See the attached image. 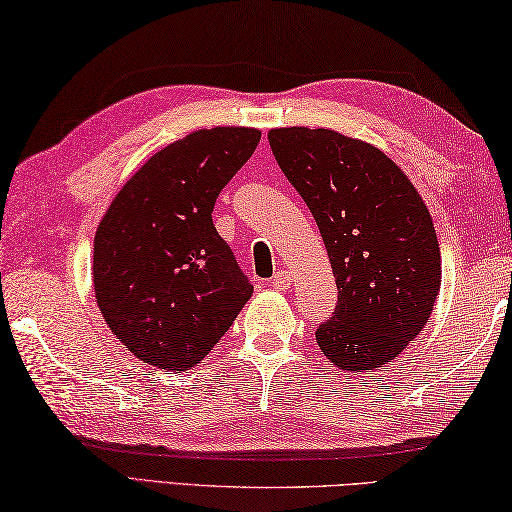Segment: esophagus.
Here are the masks:
<instances>
[{
  "label": "esophagus",
  "mask_w": 512,
  "mask_h": 512,
  "mask_svg": "<svg viewBox=\"0 0 512 512\" xmlns=\"http://www.w3.org/2000/svg\"><path fill=\"white\" fill-rule=\"evenodd\" d=\"M291 280H293L291 273H288V271H280V273H275V275L271 277V286L277 288V291H286V288L291 286Z\"/></svg>",
  "instance_id": "obj_1"
}]
</instances>
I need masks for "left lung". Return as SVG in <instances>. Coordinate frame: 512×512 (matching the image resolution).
<instances>
[{"label":"left lung","instance_id":"8db88e82","mask_svg":"<svg viewBox=\"0 0 512 512\" xmlns=\"http://www.w3.org/2000/svg\"><path fill=\"white\" fill-rule=\"evenodd\" d=\"M277 165L309 206L338 286L315 331L347 371L385 367L421 333L441 288V250L410 179L378 147L331 129L268 132Z\"/></svg>","mask_w":512,"mask_h":512}]
</instances>
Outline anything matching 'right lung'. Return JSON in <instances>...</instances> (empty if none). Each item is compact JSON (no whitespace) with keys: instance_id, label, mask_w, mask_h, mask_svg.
Returning a JSON list of instances; mask_svg holds the SVG:
<instances>
[{"instance_id":"1","label":"right lung","mask_w":512,"mask_h":512,"mask_svg":"<svg viewBox=\"0 0 512 512\" xmlns=\"http://www.w3.org/2000/svg\"><path fill=\"white\" fill-rule=\"evenodd\" d=\"M259 138V129L215 127L163 147L100 221L96 302L114 336L147 365L194 367L253 295L212 208Z\"/></svg>"}]
</instances>
